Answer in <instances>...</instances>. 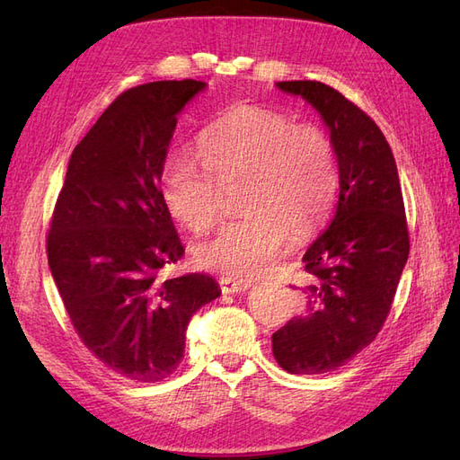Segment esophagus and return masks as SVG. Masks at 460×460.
I'll use <instances>...</instances> for the list:
<instances>
[{
    "instance_id": "esophagus-1",
    "label": "esophagus",
    "mask_w": 460,
    "mask_h": 460,
    "mask_svg": "<svg viewBox=\"0 0 460 460\" xmlns=\"http://www.w3.org/2000/svg\"><path fill=\"white\" fill-rule=\"evenodd\" d=\"M220 289L225 294H240V291H245L253 286L252 280H242V278H232V276H222L220 278Z\"/></svg>"
}]
</instances>
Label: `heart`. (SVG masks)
Segmentation results:
<instances>
[{"label":"heart","instance_id":"heart-1","mask_svg":"<svg viewBox=\"0 0 460 460\" xmlns=\"http://www.w3.org/2000/svg\"><path fill=\"white\" fill-rule=\"evenodd\" d=\"M196 163L171 157L161 171V198L188 230L199 232L218 217L215 180L243 178L240 208L196 247L205 269L232 278L257 276L270 267L291 235L313 232L336 199V149L314 124H296L280 111L235 105L198 137Z\"/></svg>","mask_w":460,"mask_h":460}]
</instances>
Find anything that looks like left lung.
Wrapping results in <instances>:
<instances>
[{
  "label": "left lung",
  "mask_w": 460,
  "mask_h": 460,
  "mask_svg": "<svg viewBox=\"0 0 460 460\" xmlns=\"http://www.w3.org/2000/svg\"><path fill=\"white\" fill-rule=\"evenodd\" d=\"M307 100L330 128L340 196L330 226L303 255L305 307L272 333L291 374L338 370L370 345L392 309L409 259V226L392 147L363 109L314 80L278 82Z\"/></svg>",
  "instance_id": "1"
}]
</instances>
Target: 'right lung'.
I'll return each instance as SVG.
<instances>
[{
    "label": "right lung",
    "instance_id": "right-lung-1",
    "mask_svg": "<svg viewBox=\"0 0 460 460\" xmlns=\"http://www.w3.org/2000/svg\"><path fill=\"white\" fill-rule=\"evenodd\" d=\"M203 88L186 78L122 92L75 147L49 222V269L76 333L136 382L178 368L190 318L220 296L207 274L163 276L184 245L161 171L176 115Z\"/></svg>",
    "mask_w": 460,
    "mask_h": 460
}]
</instances>
